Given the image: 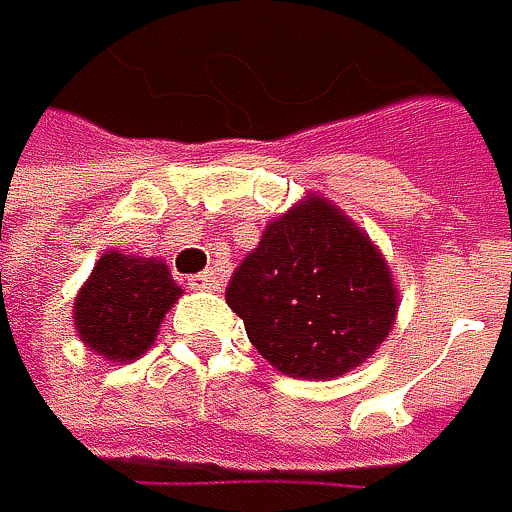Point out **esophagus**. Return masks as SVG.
<instances>
[{
    "label": "esophagus",
    "mask_w": 512,
    "mask_h": 512,
    "mask_svg": "<svg viewBox=\"0 0 512 512\" xmlns=\"http://www.w3.org/2000/svg\"><path fill=\"white\" fill-rule=\"evenodd\" d=\"M187 288L193 291H218V273H196V276H187Z\"/></svg>",
    "instance_id": "esophagus-1"
}]
</instances>
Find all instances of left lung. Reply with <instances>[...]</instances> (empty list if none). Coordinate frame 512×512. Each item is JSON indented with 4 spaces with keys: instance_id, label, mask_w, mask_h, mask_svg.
Returning a JSON list of instances; mask_svg holds the SVG:
<instances>
[{
    "instance_id": "left-lung-1",
    "label": "left lung",
    "mask_w": 512,
    "mask_h": 512,
    "mask_svg": "<svg viewBox=\"0 0 512 512\" xmlns=\"http://www.w3.org/2000/svg\"><path fill=\"white\" fill-rule=\"evenodd\" d=\"M227 304L282 375L325 381L362 365L396 319L381 251L325 199L273 221L236 267Z\"/></svg>"
}]
</instances>
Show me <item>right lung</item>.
I'll list each match as a JSON object with an SVG mask.
<instances>
[{
  "label": "right lung",
  "instance_id": "1",
  "mask_svg": "<svg viewBox=\"0 0 512 512\" xmlns=\"http://www.w3.org/2000/svg\"><path fill=\"white\" fill-rule=\"evenodd\" d=\"M181 294L162 261L107 251L79 291L73 322L101 359L128 362L147 353L162 316Z\"/></svg>",
  "mask_w": 512,
  "mask_h": 512
}]
</instances>
